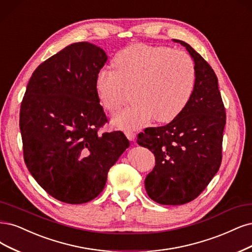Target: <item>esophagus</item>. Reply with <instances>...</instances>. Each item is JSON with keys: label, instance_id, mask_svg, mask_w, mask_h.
Listing matches in <instances>:
<instances>
[{"label": "esophagus", "instance_id": "esophagus-1", "mask_svg": "<svg viewBox=\"0 0 252 252\" xmlns=\"http://www.w3.org/2000/svg\"><path fill=\"white\" fill-rule=\"evenodd\" d=\"M126 136L129 141H134L135 140V133L132 132V131H126L125 132Z\"/></svg>", "mask_w": 252, "mask_h": 252}]
</instances>
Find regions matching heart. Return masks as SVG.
I'll list each match as a JSON object with an SVG mask.
<instances>
[{
    "label": "heart",
    "instance_id": "heart-1",
    "mask_svg": "<svg viewBox=\"0 0 252 252\" xmlns=\"http://www.w3.org/2000/svg\"><path fill=\"white\" fill-rule=\"evenodd\" d=\"M112 67L99 71L94 90L101 105L114 114L130 98L133 103L112 118L122 129H140L153 119L169 123L187 107L195 89L196 67L184 51L134 43L121 50Z\"/></svg>",
    "mask_w": 252,
    "mask_h": 252
}]
</instances>
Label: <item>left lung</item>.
I'll use <instances>...</instances> for the list:
<instances>
[{"label": "left lung", "mask_w": 252, "mask_h": 252, "mask_svg": "<svg viewBox=\"0 0 252 252\" xmlns=\"http://www.w3.org/2000/svg\"><path fill=\"white\" fill-rule=\"evenodd\" d=\"M186 47L196 67L195 89L181 114L160 127L146 128L137 144L155 156V167L145 179L153 201L179 205L200 195L218 172L226 112L212 66L189 43Z\"/></svg>", "instance_id": "obj_1"}]
</instances>
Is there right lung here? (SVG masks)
I'll return each instance as SVG.
<instances>
[{"mask_svg": "<svg viewBox=\"0 0 252 252\" xmlns=\"http://www.w3.org/2000/svg\"><path fill=\"white\" fill-rule=\"evenodd\" d=\"M106 60L93 43H72L39 64L26 89L20 111L25 163L59 201L96 198L130 145L122 131L98 133L108 120L94 80Z\"/></svg>", "mask_w": 252, "mask_h": 252, "instance_id": "add662e5", "label": "right lung"}]
</instances>
